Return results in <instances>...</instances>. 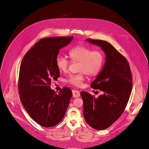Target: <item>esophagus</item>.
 I'll use <instances>...</instances> for the list:
<instances>
[{"instance_id":"esophagus-1","label":"esophagus","mask_w":149,"mask_h":149,"mask_svg":"<svg viewBox=\"0 0 149 149\" xmlns=\"http://www.w3.org/2000/svg\"><path fill=\"white\" fill-rule=\"evenodd\" d=\"M72 94H73V97L74 98H77L80 96L79 92L77 90H72Z\"/></svg>"}]
</instances>
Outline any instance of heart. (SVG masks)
Masks as SVG:
<instances>
[{"label": "heart", "mask_w": 149, "mask_h": 149, "mask_svg": "<svg viewBox=\"0 0 149 149\" xmlns=\"http://www.w3.org/2000/svg\"><path fill=\"white\" fill-rule=\"evenodd\" d=\"M69 56L73 61L79 62V71L81 73L70 75L67 81L76 87L82 86L85 72L90 75H97L101 70L104 61L103 53L99 50L93 51L91 48L83 45H78L71 48ZM70 61L65 57L58 56L56 58V65L61 72H65L70 65Z\"/></svg>", "instance_id": "heart-1"}]
</instances>
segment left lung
Here are the masks:
<instances>
[{"instance_id":"1","label":"left lung","mask_w":149,"mask_h":149,"mask_svg":"<svg viewBox=\"0 0 149 149\" xmlns=\"http://www.w3.org/2000/svg\"><path fill=\"white\" fill-rule=\"evenodd\" d=\"M101 47L105 55L103 67L91 87L103 94L95 98L85 91L80 94L83 100L85 120L93 129L104 130L112 125L123 114L132 90V77L127 59L109 42L86 39Z\"/></svg>"}]
</instances>
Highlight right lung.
Segmentation results:
<instances>
[{"instance_id": "add662e5", "label": "right lung", "mask_w": 149, "mask_h": 149, "mask_svg": "<svg viewBox=\"0 0 149 149\" xmlns=\"http://www.w3.org/2000/svg\"><path fill=\"white\" fill-rule=\"evenodd\" d=\"M72 39H41L26 52L20 64L18 85L21 102L31 117L42 127H53L61 121L72 96L67 87L58 94L50 87L51 80L60 76L56 65L59 50Z\"/></svg>"}]
</instances>
